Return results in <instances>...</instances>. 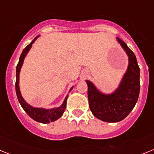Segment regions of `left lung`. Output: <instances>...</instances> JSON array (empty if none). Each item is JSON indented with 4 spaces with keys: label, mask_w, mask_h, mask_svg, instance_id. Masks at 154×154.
Masks as SVG:
<instances>
[{
    "label": "left lung",
    "mask_w": 154,
    "mask_h": 154,
    "mask_svg": "<svg viewBox=\"0 0 154 154\" xmlns=\"http://www.w3.org/2000/svg\"><path fill=\"white\" fill-rule=\"evenodd\" d=\"M121 47L129 58L127 70L119 86L113 92L105 94L100 92L89 80L88 85V98L89 108L97 119L107 123H116L127 116L136 103L140 94V68L134 53L124 42L116 38Z\"/></svg>",
    "instance_id": "left-lung-1"
}]
</instances>
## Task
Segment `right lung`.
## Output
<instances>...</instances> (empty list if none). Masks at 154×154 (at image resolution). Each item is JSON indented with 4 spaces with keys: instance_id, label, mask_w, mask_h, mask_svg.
<instances>
[{
    "instance_id": "right-lung-1",
    "label": "right lung",
    "mask_w": 154,
    "mask_h": 154,
    "mask_svg": "<svg viewBox=\"0 0 154 154\" xmlns=\"http://www.w3.org/2000/svg\"><path fill=\"white\" fill-rule=\"evenodd\" d=\"M39 37L37 36L32 42L27 46L24 50H23L22 53H21L20 58H19L18 64L16 68V83H15V89H16V94H17V97L18 99L19 103L21 104V107L23 109L28 113L31 119H33L34 120L38 122V123H49L50 122H54V121L57 120L58 119L61 117L62 114L64 113V111L66 107V102H67L68 95L66 96L65 99H64L63 103L59 107H56V108H52L50 109H46L44 108H35V107L31 106V105L26 103V101L23 99L22 96H21V91H20V88H19V75H20V72H21V69L22 67L23 62H24V58L26 57L27 54L31 49L32 44L35 42L38 38ZM73 87L71 88L69 90L70 92L72 89Z\"/></svg>"
}]
</instances>
